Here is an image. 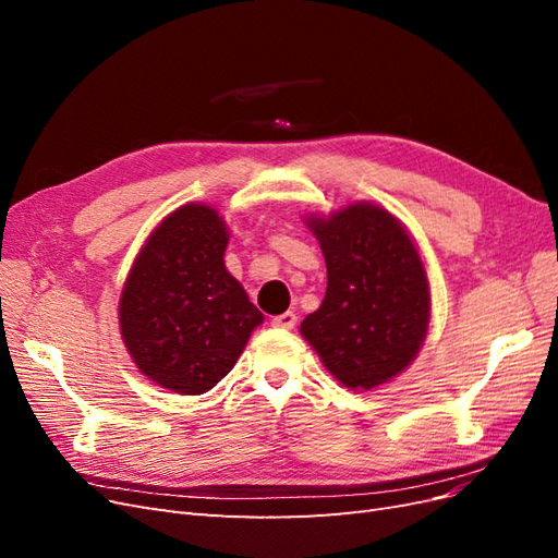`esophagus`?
<instances>
[{"mask_svg":"<svg viewBox=\"0 0 558 558\" xmlns=\"http://www.w3.org/2000/svg\"><path fill=\"white\" fill-rule=\"evenodd\" d=\"M295 324H298V316H295L293 312H283V314L272 316V326H275V328L291 330V328H295Z\"/></svg>","mask_w":558,"mask_h":558,"instance_id":"1","label":"esophagus"}]
</instances>
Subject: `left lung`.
<instances>
[{
	"mask_svg": "<svg viewBox=\"0 0 558 558\" xmlns=\"http://www.w3.org/2000/svg\"><path fill=\"white\" fill-rule=\"evenodd\" d=\"M307 226L324 251L328 289L300 332L328 373L353 391L400 375L424 344L430 289L410 232L393 214L356 202Z\"/></svg>",
	"mask_w": 558,
	"mask_h": 558,
	"instance_id": "1",
	"label": "left lung"
}]
</instances>
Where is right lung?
I'll use <instances>...</instances> for the list:
<instances>
[{"mask_svg":"<svg viewBox=\"0 0 558 558\" xmlns=\"http://www.w3.org/2000/svg\"><path fill=\"white\" fill-rule=\"evenodd\" d=\"M228 226L183 205L148 234L125 279L118 324L140 373L181 396L207 393L242 356L263 314L228 269Z\"/></svg>","mask_w":558,"mask_h":558,"instance_id":"add662e5","label":"right lung"}]
</instances>
